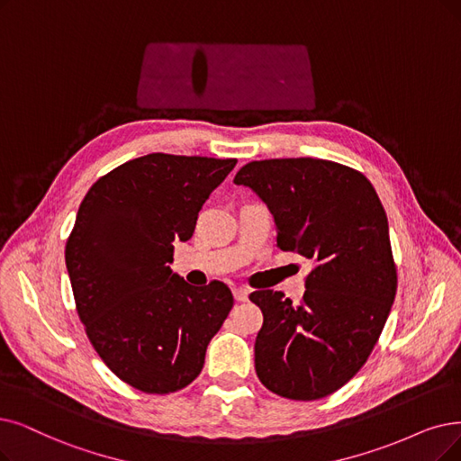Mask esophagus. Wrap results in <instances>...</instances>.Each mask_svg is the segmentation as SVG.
<instances>
[{"instance_id": "1", "label": "esophagus", "mask_w": 461, "mask_h": 461, "mask_svg": "<svg viewBox=\"0 0 461 461\" xmlns=\"http://www.w3.org/2000/svg\"><path fill=\"white\" fill-rule=\"evenodd\" d=\"M232 293H234V299H236L238 303H246L248 297H249V291H248L246 287H236Z\"/></svg>"}]
</instances>
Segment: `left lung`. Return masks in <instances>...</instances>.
I'll list each match as a JSON object with an SVG mask.
<instances>
[{"label":"left lung","mask_w":461,"mask_h":461,"mask_svg":"<svg viewBox=\"0 0 461 461\" xmlns=\"http://www.w3.org/2000/svg\"><path fill=\"white\" fill-rule=\"evenodd\" d=\"M234 183L265 202L280 249L314 261L299 304L282 291L249 294L263 312L257 376L285 399L327 397L369 359L395 299L382 202L361 172L310 157L253 160Z\"/></svg>","instance_id":"8db88e82"}]
</instances>
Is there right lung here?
Returning <instances> with one entry per match:
<instances>
[{"instance_id":"1","label":"right lung","mask_w":461,"mask_h":461,"mask_svg":"<svg viewBox=\"0 0 461 461\" xmlns=\"http://www.w3.org/2000/svg\"><path fill=\"white\" fill-rule=\"evenodd\" d=\"M236 158L151 153L100 177L66 244L79 320L102 361L143 393H172L202 371L234 304L213 280L189 285L168 267Z\"/></svg>"}]
</instances>
